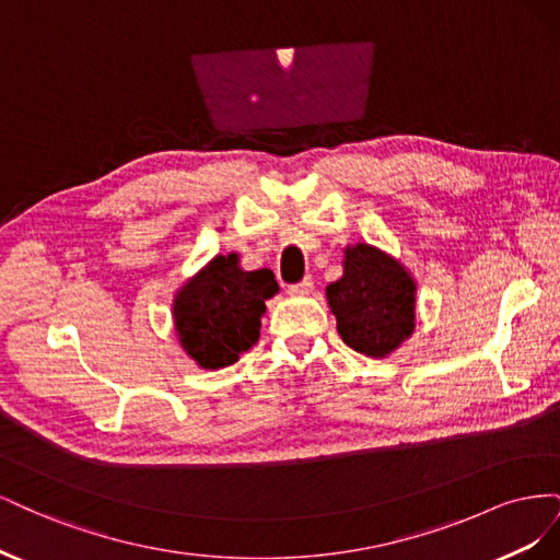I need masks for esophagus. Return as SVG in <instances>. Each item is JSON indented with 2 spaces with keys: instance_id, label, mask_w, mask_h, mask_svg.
Here are the masks:
<instances>
[{
  "instance_id": "34e87169",
  "label": "esophagus",
  "mask_w": 560,
  "mask_h": 560,
  "mask_svg": "<svg viewBox=\"0 0 560 560\" xmlns=\"http://www.w3.org/2000/svg\"><path fill=\"white\" fill-rule=\"evenodd\" d=\"M311 292H313V280L311 278H303L301 282L287 287V294H290V296H308Z\"/></svg>"
}]
</instances>
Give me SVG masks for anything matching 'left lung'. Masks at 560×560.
I'll use <instances>...</instances> for the list:
<instances>
[{
    "label": "left lung",
    "instance_id": "left-lung-1",
    "mask_svg": "<svg viewBox=\"0 0 560 560\" xmlns=\"http://www.w3.org/2000/svg\"><path fill=\"white\" fill-rule=\"evenodd\" d=\"M343 276L327 287L343 343L366 358H387L416 331L418 284L393 254L376 245L343 247Z\"/></svg>",
    "mask_w": 560,
    "mask_h": 560
}]
</instances>
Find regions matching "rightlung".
I'll return each mask as SVG.
<instances>
[{"instance_id":"right-lung-1","label":"right lung","mask_w":560,"mask_h":560,"mask_svg":"<svg viewBox=\"0 0 560 560\" xmlns=\"http://www.w3.org/2000/svg\"><path fill=\"white\" fill-rule=\"evenodd\" d=\"M278 292L270 268L245 270L238 252L217 254L173 296L179 348L200 369L231 366L259 341L266 301Z\"/></svg>"}]
</instances>
